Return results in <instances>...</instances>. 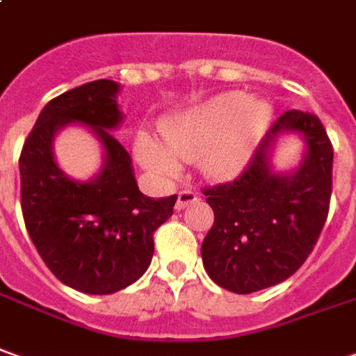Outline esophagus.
<instances>
[{"instance_id": "1", "label": "esophagus", "mask_w": 356, "mask_h": 356, "mask_svg": "<svg viewBox=\"0 0 356 356\" xmlns=\"http://www.w3.org/2000/svg\"><path fill=\"white\" fill-rule=\"evenodd\" d=\"M195 200H198V193L197 191H193V188H185V191H181L177 197V209H185V207H188L191 202H195Z\"/></svg>"}]
</instances>
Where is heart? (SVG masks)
I'll return each instance as SVG.
<instances>
[{
    "label": "heart",
    "instance_id": "b5f03b06",
    "mask_svg": "<svg viewBox=\"0 0 356 356\" xmlns=\"http://www.w3.org/2000/svg\"><path fill=\"white\" fill-rule=\"evenodd\" d=\"M273 108L263 99H249L243 91H229L169 118L163 124V146L154 138H138L136 152L147 168L175 173L177 159L202 156L210 177H229L248 163L269 128Z\"/></svg>",
    "mask_w": 356,
    "mask_h": 356
}]
</instances>
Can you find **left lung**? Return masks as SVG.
I'll use <instances>...</instances> for the list:
<instances>
[{
	"mask_svg": "<svg viewBox=\"0 0 356 356\" xmlns=\"http://www.w3.org/2000/svg\"><path fill=\"white\" fill-rule=\"evenodd\" d=\"M282 131H300L309 146L290 176L275 174L268 161ZM331 173L333 146L320 118L296 108L282 113L238 177L202 191L214 210L200 248L210 279L229 292L249 294L292 277L327 220Z\"/></svg>",
	"mask_w": 356,
	"mask_h": 356,
	"instance_id": "left-lung-1",
	"label": "left lung"
}]
</instances>
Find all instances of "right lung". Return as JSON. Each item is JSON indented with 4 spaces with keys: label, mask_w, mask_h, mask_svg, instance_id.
I'll list each match as a JSON object with an SVG mask.
<instances>
[{
    "label": "right lung",
    "mask_w": 356,
    "mask_h": 356,
    "mask_svg": "<svg viewBox=\"0 0 356 356\" xmlns=\"http://www.w3.org/2000/svg\"><path fill=\"white\" fill-rule=\"evenodd\" d=\"M118 83L97 79L48 101L23 144L21 210L38 255L58 280L86 294H113L136 282L152 263L154 232L173 214L177 195L140 193L132 159L111 134L120 124ZM81 122L106 147L93 181L66 178L51 154L62 126Z\"/></svg>",
    "instance_id": "right-lung-1"
}]
</instances>
